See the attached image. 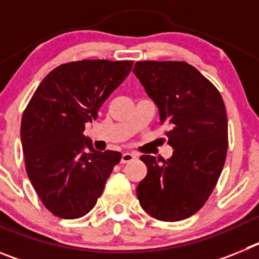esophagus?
<instances>
[{"label":"esophagus","mask_w":259,"mask_h":259,"mask_svg":"<svg viewBox=\"0 0 259 259\" xmlns=\"http://www.w3.org/2000/svg\"><path fill=\"white\" fill-rule=\"evenodd\" d=\"M137 155L135 154V153H123L122 154V158H120V163H128V162L134 161V159H136Z\"/></svg>","instance_id":"34e87169"}]
</instances>
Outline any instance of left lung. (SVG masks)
Returning <instances> with one entry per match:
<instances>
[{"label":"left lung","instance_id":"8db88e82","mask_svg":"<svg viewBox=\"0 0 259 259\" xmlns=\"http://www.w3.org/2000/svg\"><path fill=\"white\" fill-rule=\"evenodd\" d=\"M134 74L157 105L162 124L170 127L167 143L174 149L167 161L141 155L148 174L137 185V198L158 221L189 218L207 201L226 162L228 125L223 98L185 62H136Z\"/></svg>","mask_w":259,"mask_h":259}]
</instances>
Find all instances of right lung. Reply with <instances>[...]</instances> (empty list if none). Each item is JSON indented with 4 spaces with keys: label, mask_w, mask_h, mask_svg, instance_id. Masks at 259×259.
Returning <instances> with one entry per match:
<instances>
[{
    "label": "right lung",
    "mask_w": 259,
    "mask_h": 259,
    "mask_svg": "<svg viewBox=\"0 0 259 259\" xmlns=\"http://www.w3.org/2000/svg\"><path fill=\"white\" fill-rule=\"evenodd\" d=\"M132 65L84 59L58 66L41 81L23 113L27 175L44 206L59 218L88 214L120 161L119 152L96 150L83 132Z\"/></svg>",
    "instance_id": "add662e5"
}]
</instances>
